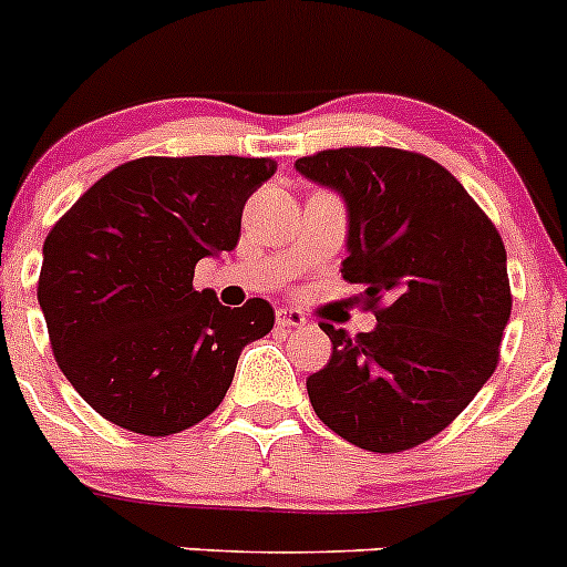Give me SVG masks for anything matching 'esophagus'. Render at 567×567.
<instances>
[{
    "label": "esophagus",
    "instance_id": "obj_1",
    "mask_svg": "<svg viewBox=\"0 0 567 567\" xmlns=\"http://www.w3.org/2000/svg\"><path fill=\"white\" fill-rule=\"evenodd\" d=\"M277 323L282 326V329H299V326L307 323V318H305V312H301V310L285 307V310L277 312Z\"/></svg>",
    "mask_w": 567,
    "mask_h": 567
}]
</instances>
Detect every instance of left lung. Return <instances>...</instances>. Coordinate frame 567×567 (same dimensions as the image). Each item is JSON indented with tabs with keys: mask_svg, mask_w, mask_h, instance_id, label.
Here are the masks:
<instances>
[{
	"mask_svg": "<svg viewBox=\"0 0 567 567\" xmlns=\"http://www.w3.org/2000/svg\"><path fill=\"white\" fill-rule=\"evenodd\" d=\"M348 205L342 279L379 320L351 337L320 323L331 359L307 379L326 427L368 453L442 433L499 364L511 320L507 251L458 177L400 147H337L296 162Z\"/></svg>",
	"mask_w": 567,
	"mask_h": 567,
	"instance_id": "8db88e82",
	"label": "left lung"
}]
</instances>
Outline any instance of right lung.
Wrapping results in <instances>:
<instances>
[{
	"label": "right lung",
	"mask_w": 567,
	"mask_h": 567,
	"mask_svg": "<svg viewBox=\"0 0 567 567\" xmlns=\"http://www.w3.org/2000/svg\"><path fill=\"white\" fill-rule=\"evenodd\" d=\"M274 173V158H134L51 227L38 279L51 351L104 420L173 436L219 409L274 310L221 307L194 290V266L236 249L244 205Z\"/></svg>",
	"instance_id": "add662e5"
}]
</instances>
